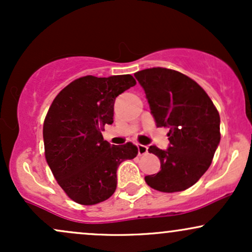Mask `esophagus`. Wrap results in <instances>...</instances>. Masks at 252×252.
Returning a JSON list of instances; mask_svg holds the SVG:
<instances>
[{"label": "esophagus", "mask_w": 252, "mask_h": 252, "mask_svg": "<svg viewBox=\"0 0 252 252\" xmlns=\"http://www.w3.org/2000/svg\"><path fill=\"white\" fill-rule=\"evenodd\" d=\"M137 146V152H138V155H144L148 153V147L147 146H143V144H136Z\"/></svg>", "instance_id": "obj_1"}]
</instances>
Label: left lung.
I'll use <instances>...</instances> for the list:
<instances>
[{
	"instance_id": "1",
	"label": "left lung",
	"mask_w": 252,
	"mask_h": 252,
	"mask_svg": "<svg viewBox=\"0 0 252 252\" xmlns=\"http://www.w3.org/2000/svg\"><path fill=\"white\" fill-rule=\"evenodd\" d=\"M150 112L158 126L169 128V146L148 152L160 158L161 170L144 178L166 193L189 189L209 169L220 142V117L206 92L180 72L154 67L138 71Z\"/></svg>"
}]
</instances>
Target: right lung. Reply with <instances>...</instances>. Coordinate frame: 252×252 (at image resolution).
Wrapping results in <instances>:
<instances>
[{
	"mask_svg": "<svg viewBox=\"0 0 252 252\" xmlns=\"http://www.w3.org/2000/svg\"><path fill=\"white\" fill-rule=\"evenodd\" d=\"M130 74L82 77L59 92L43 122L45 156L54 178L73 201L102 202L115 193L117 168L137 155L131 142L104 141L105 124L114 123V104L135 86Z\"/></svg>",
	"mask_w": 252,
	"mask_h": 252,
	"instance_id": "1",
	"label": "right lung"
}]
</instances>
